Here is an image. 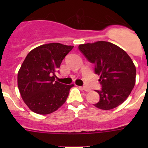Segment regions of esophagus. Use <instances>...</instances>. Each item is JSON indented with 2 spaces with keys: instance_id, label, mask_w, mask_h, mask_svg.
Returning <instances> with one entry per match:
<instances>
[{
  "instance_id": "34e87169",
  "label": "esophagus",
  "mask_w": 148,
  "mask_h": 148,
  "mask_svg": "<svg viewBox=\"0 0 148 148\" xmlns=\"http://www.w3.org/2000/svg\"><path fill=\"white\" fill-rule=\"evenodd\" d=\"M80 88H81V89H82L83 90L86 91V92H90L91 91L90 89H89V88H87V87H85V86H80Z\"/></svg>"
}]
</instances>
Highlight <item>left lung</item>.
Wrapping results in <instances>:
<instances>
[{
    "label": "left lung",
    "instance_id": "left-lung-1",
    "mask_svg": "<svg viewBox=\"0 0 148 148\" xmlns=\"http://www.w3.org/2000/svg\"><path fill=\"white\" fill-rule=\"evenodd\" d=\"M89 62L95 64V72L100 77L99 101L94 105L109 110L118 107L129 97L135 84L136 68L129 55L115 44L97 41L79 46Z\"/></svg>",
    "mask_w": 148,
    "mask_h": 148
}]
</instances>
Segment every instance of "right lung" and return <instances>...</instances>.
Listing matches in <instances>:
<instances>
[{"label":"right lung","instance_id":"1","mask_svg":"<svg viewBox=\"0 0 148 148\" xmlns=\"http://www.w3.org/2000/svg\"><path fill=\"white\" fill-rule=\"evenodd\" d=\"M74 48L59 43L44 44L31 50L18 73V86L28 108L48 114L63 105L74 84L55 81L62 60Z\"/></svg>","mask_w":148,"mask_h":148}]
</instances>
